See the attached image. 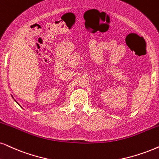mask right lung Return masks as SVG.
<instances>
[{"label":"right lung","mask_w":159,"mask_h":159,"mask_svg":"<svg viewBox=\"0 0 159 159\" xmlns=\"http://www.w3.org/2000/svg\"><path fill=\"white\" fill-rule=\"evenodd\" d=\"M12 98H13V97H12ZM15 101H16V100H15ZM16 103H17V104H18V105H19V106H20V104H19V103H17V101H16Z\"/></svg>","instance_id":"add662e5"}]
</instances>
